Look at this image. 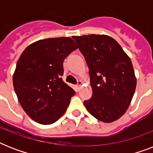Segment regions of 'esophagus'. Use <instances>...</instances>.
Instances as JSON below:
<instances>
[{"label": "esophagus", "instance_id": "34e87169", "mask_svg": "<svg viewBox=\"0 0 153 153\" xmlns=\"http://www.w3.org/2000/svg\"><path fill=\"white\" fill-rule=\"evenodd\" d=\"M82 83H83V82H82L81 80H79V81H78V85H77V86H76L77 88H78V89L80 88L82 85Z\"/></svg>", "mask_w": 153, "mask_h": 153}]
</instances>
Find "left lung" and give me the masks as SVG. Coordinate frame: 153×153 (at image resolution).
I'll return each mask as SVG.
<instances>
[{"instance_id": "1", "label": "left lung", "mask_w": 153, "mask_h": 153, "mask_svg": "<svg viewBox=\"0 0 153 153\" xmlns=\"http://www.w3.org/2000/svg\"><path fill=\"white\" fill-rule=\"evenodd\" d=\"M86 59L93 94L84 105L105 123L119 119L133 99L137 79L130 58L121 45L106 35L73 36Z\"/></svg>"}]
</instances>
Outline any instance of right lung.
Returning a JSON list of instances; mask_svg holds the SVG:
<instances>
[{
	"label": "right lung",
	"instance_id": "add662e5",
	"mask_svg": "<svg viewBox=\"0 0 153 153\" xmlns=\"http://www.w3.org/2000/svg\"><path fill=\"white\" fill-rule=\"evenodd\" d=\"M78 48L69 37L40 39L25 48L13 76L20 105L33 120L50 125L63 115L75 92L62 81L63 61Z\"/></svg>",
	"mask_w": 153,
	"mask_h": 153
}]
</instances>
